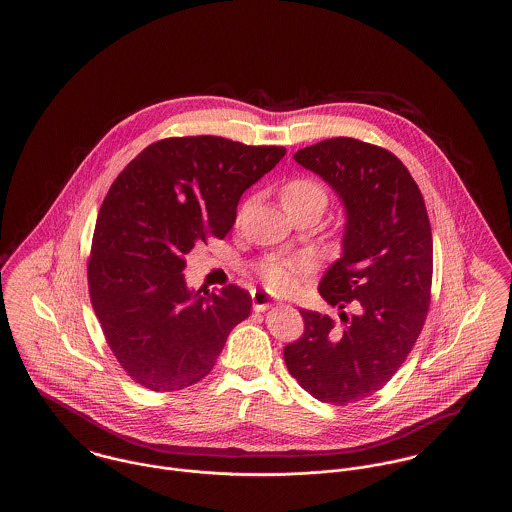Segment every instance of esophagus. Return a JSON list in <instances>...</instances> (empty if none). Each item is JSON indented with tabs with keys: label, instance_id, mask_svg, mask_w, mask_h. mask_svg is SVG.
<instances>
[{
	"label": "esophagus",
	"instance_id": "esophagus-1",
	"mask_svg": "<svg viewBox=\"0 0 512 512\" xmlns=\"http://www.w3.org/2000/svg\"><path fill=\"white\" fill-rule=\"evenodd\" d=\"M251 299H253V311H257V313L267 311L268 307L274 303V299L268 297L265 292H253L251 293Z\"/></svg>",
	"mask_w": 512,
	"mask_h": 512
}]
</instances>
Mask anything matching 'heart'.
I'll return each mask as SVG.
<instances>
[{"mask_svg": "<svg viewBox=\"0 0 512 512\" xmlns=\"http://www.w3.org/2000/svg\"><path fill=\"white\" fill-rule=\"evenodd\" d=\"M282 203L288 213L295 211L301 205L318 201L326 207V190L311 178H292L282 186ZM309 270V263L305 259H265L261 261L255 272L263 280L268 290L276 293H292L301 276Z\"/></svg>", "mask_w": 512, "mask_h": 512, "instance_id": "1", "label": "heart"}]
</instances>
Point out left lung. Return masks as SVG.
<instances>
[{"instance_id":"1","label":"left lung","mask_w":512,"mask_h":512,"mask_svg":"<svg viewBox=\"0 0 512 512\" xmlns=\"http://www.w3.org/2000/svg\"><path fill=\"white\" fill-rule=\"evenodd\" d=\"M293 159L340 194L347 224L343 255L318 288L341 309V326L299 309L305 330L284 361L303 390L340 407L382 390L418 340L432 299V228L411 172L384 147L341 136Z\"/></svg>"}]
</instances>
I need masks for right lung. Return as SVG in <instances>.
I'll list each match as a JSON object with an SVG mask.
<instances>
[{"instance_id": "add662e5", "label": "right lung", "mask_w": 512, "mask_h": 512, "mask_svg": "<svg viewBox=\"0 0 512 512\" xmlns=\"http://www.w3.org/2000/svg\"><path fill=\"white\" fill-rule=\"evenodd\" d=\"M286 155L220 136L165 138L147 146L99 207L88 290L122 370L151 391L194 386L217 363L251 295L236 284L190 292L186 255L222 240L249 186Z\"/></svg>"}]
</instances>
